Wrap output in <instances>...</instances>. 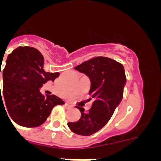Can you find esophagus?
<instances>
[{"mask_svg":"<svg viewBox=\"0 0 161 161\" xmlns=\"http://www.w3.org/2000/svg\"><path fill=\"white\" fill-rule=\"evenodd\" d=\"M66 106H69V107H72V106H72V105H70V104H68V103L66 104Z\"/></svg>","mask_w":161,"mask_h":161,"instance_id":"1","label":"esophagus"}]
</instances>
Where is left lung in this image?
<instances>
[{"label":"left lung","mask_w":161,"mask_h":161,"mask_svg":"<svg viewBox=\"0 0 161 161\" xmlns=\"http://www.w3.org/2000/svg\"><path fill=\"white\" fill-rule=\"evenodd\" d=\"M75 69L89 77L91 88L89 93L95 101L88 113L84 108L76 106L80 110L81 117L77 122L68 123V126L80 136H91L109 122L123 100L126 74L121 64L103 56L85 61L75 67Z\"/></svg>","instance_id":"obj_1"}]
</instances>
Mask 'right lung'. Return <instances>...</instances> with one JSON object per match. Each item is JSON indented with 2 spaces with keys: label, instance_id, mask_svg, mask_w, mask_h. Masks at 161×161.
Wrapping results in <instances>:
<instances>
[{
  "label": "right lung",
  "instance_id": "obj_1",
  "mask_svg": "<svg viewBox=\"0 0 161 161\" xmlns=\"http://www.w3.org/2000/svg\"><path fill=\"white\" fill-rule=\"evenodd\" d=\"M43 65L42 54L31 47H19L6 59L3 70L2 94L0 86V104L4 107L6 106L8 114L20 126H40L54 106L64 104L55 95L45 97L40 93L39 89L43 84L54 81L59 75V72H46Z\"/></svg>",
  "mask_w": 161,
  "mask_h": 161
}]
</instances>
